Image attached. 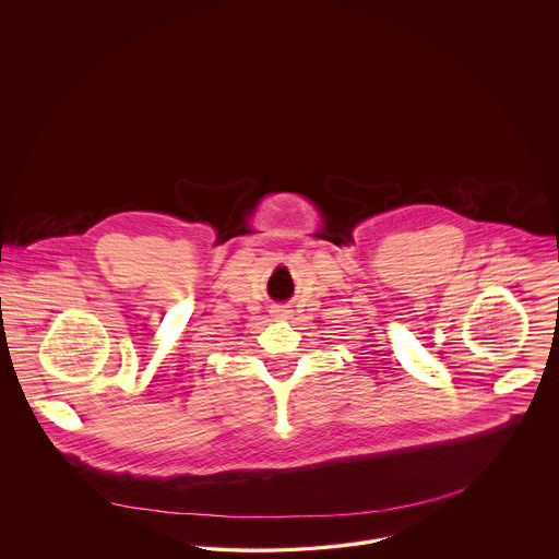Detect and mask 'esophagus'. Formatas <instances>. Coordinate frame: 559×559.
Returning <instances> with one entry per match:
<instances>
[{
  "mask_svg": "<svg viewBox=\"0 0 559 559\" xmlns=\"http://www.w3.org/2000/svg\"><path fill=\"white\" fill-rule=\"evenodd\" d=\"M272 317H276V319L287 320L292 319V310H289V306H272Z\"/></svg>",
  "mask_w": 559,
  "mask_h": 559,
  "instance_id": "obj_1",
  "label": "esophagus"
}]
</instances>
